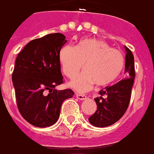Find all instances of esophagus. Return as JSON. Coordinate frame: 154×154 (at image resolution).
Segmentation results:
<instances>
[{"label": "esophagus", "mask_w": 154, "mask_h": 154, "mask_svg": "<svg viewBox=\"0 0 154 154\" xmlns=\"http://www.w3.org/2000/svg\"><path fill=\"white\" fill-rule=\"evenodd\" d=\"M76 97L78 98L79 100H84L87 99V96H85V95L84 94H76Z\"/></svg>", "instance_id": "esophagus-1"}]
</instances>
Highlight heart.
<instances>
[{
	"label": "heart",
	"mask_w": 154,
	"mask_h": 154,
	"mask_svg": "<svg viewBox=\"0 0 154 154\" xmlns=\"http://www.w3.org/2000/svg\"><path fill=\"white\" fill-rule=\"evenodd\" d=\"M60 63L66 75L73 78L84 67L85 70L69 83L78 92H85L95 84L106 87L113 84L122 74L125 59L119 51L97 39H84L76 47L66 45L61 49Z\"/></svg>",
	"instance_id": "obj_1"
}]
</instances>
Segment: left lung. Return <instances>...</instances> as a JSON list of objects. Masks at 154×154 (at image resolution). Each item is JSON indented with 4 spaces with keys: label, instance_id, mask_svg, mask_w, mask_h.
I'll use <instances>...</instances> for the list:
<instances>
[{
    "label": "left lung",
    "instance_id": "1",
    "mask_svg": "<svg viewBox=\"0 0 154 154\" xmlns=\"http://www.w3.org/2000/svg\"><path fill=\"white\" fill-rule=\"evenodd\" d=\"M126 51V78L119 83L106 87L99 92L100 97L94 99L97 110L88 119L92 125L105 128L114 124L121 119L127 110L131 99L135 74L134 57L131 51L124 46Z\"/></svg>",
    "mask_w": 154,
    "mask_h": 154
}]
</instances>
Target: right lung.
Here are the masks:
<instances>
[{
	"label": "right lung",
	"mask_w": 154,
	"mask_h": 154,
	"mask_svg": "<svg viewBox=\"0 0 154 154\" xmlns=\"http://www.w3.org/2000/svg\"><path fill=\"white\" fill-rule=\"evenodd\" d=\"M61 33L46 35L26 45L16 58L12 81L18 110L32 125L46 128L57 121L70 89L57 90L63 83L59 54L67 40ZM45 91L50 93L46 94Z\"/></svg>",
	"instance_id": "add662e5"
}]
</instances>
